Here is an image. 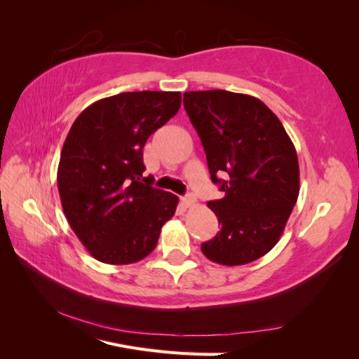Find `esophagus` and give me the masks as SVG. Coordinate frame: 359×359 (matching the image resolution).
I'll list each match as a JSON object with an SVG mask.
<instances>
[{"label":"esophagus","mask_w":359,"mask_h":359,"mask_svg":"<svg viewBox=\"0 0 359 359\" xmlns=\"http://www.w3.org/2000/svg\"><path fill=\"white\" fill-rule=\"evenodd\" d=\"M181 201H182L184 205L187 206V208H190V206H193L194 203H196V198H194L193 194H187V196H184Z\"/></svg>","instance_id":"obj_1"}]
</instances>
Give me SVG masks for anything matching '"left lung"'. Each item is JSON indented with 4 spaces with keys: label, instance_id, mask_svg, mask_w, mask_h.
Instances as JSON below:
<instances>
[{
    "label": "left lung",
    "instance_id": "1",
    "mask_svg": "<svg viewBox=\"0 0 359 359\" xmlns=\"http://www.w3.org/2000/svg\"><path fill=\"white\" fill-rule=\"evenodd\" d=\"M182 102L211 180L224 191L222 199L208 202L222 229L202 244V253L226 266L253 262L278 243L297 203L295 147L276 114L256 97L187 91Z\"/></svg>",
    "mask_w": 359,
    "mask_h": 359
}]
</instances>
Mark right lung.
<instances>
[{"mask_svg": "<svg viewBox=\"0 0 359 359\" xmlns=\"http://www.w3.org/2000/svg\"><path fill=\"white\" fill-rule=\"evenodd\" d=\"M181 106L177 91L106 97L76 118L62 145L58 191L64 214L90 255L127 265L147 257L178 198L144 177L147 139Z\"/></svg>", "mask_w": 359, "mask_h": 359, "instance_id": "1", "label": "right lung"}]
</instances>
